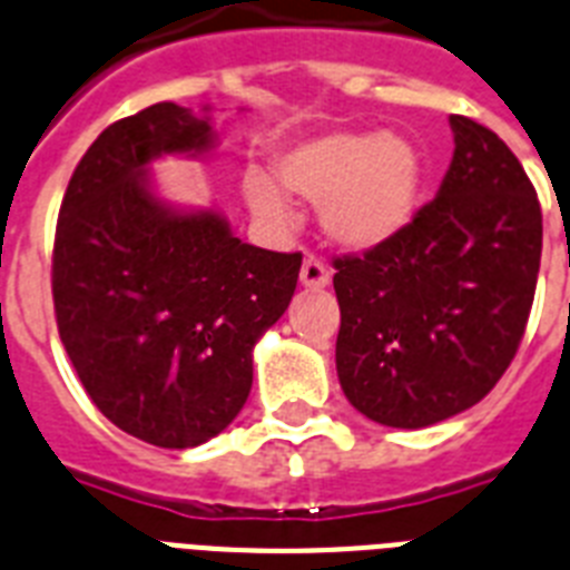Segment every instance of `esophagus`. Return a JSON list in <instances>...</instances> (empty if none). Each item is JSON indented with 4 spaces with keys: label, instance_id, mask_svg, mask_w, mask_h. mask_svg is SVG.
I'll list each match as a JSON object with an SVG mask.
<instances>
[{
    "label": "esophagus",
    "instance_id": "34e87169",
    "mask_svg": "<svg viewBox=\"0 0 570 570\" xmlns=\"http://www.w3.org/2000/svg\"><path fill=\"white\" fill-rule=\"evenodd\" d=\"M301 284L307 289H324L330 284V269L322 257L307 255L304 257V266H301Z\"/></svg>",
    "mask_w": 570,
    "mask_h": 570
}]
</instances>
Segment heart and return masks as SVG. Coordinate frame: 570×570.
I'll return each instance as SVG.
<instances>
[{"label": "heart", "mask_w": 570, "mask_h": 570, "mask_svg": "<svg viewBox=\"0 0 570 570\" xmlns=\"http://www.w3.org/2000/svg\"><path fill=\"white\" fill-rule=\"evenodd\" d=\"M277 179L295 196L318 203L324 232L347 248H376L403 234L414 219L423 185V159L409 138L394 132H324L284 147ZM248 208L269 226H286L293 208L269 174L252 167L243 179Z\"/></svg>", "instance_id": "heart-1"}]
</instances>
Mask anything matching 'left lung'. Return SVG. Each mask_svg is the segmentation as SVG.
<instances>
[{
    "instance_id": "obj_1",
    "label": "left lung",
    "mask_w": 570,
    "mask_h": 570,
    "mask_svg": "<svg viewBox=\"0 0 570 570\" xmlns=\"http://www.w3.org/2000/svg\"><path fill=\"white\" fill-rule=\"evenodd\" d=\"M455 156L403 234L333 261L344 396L423 429L481 403L513 362L542 261V208L513 150L452 115Z\"/></svg>"
}]
</instances>
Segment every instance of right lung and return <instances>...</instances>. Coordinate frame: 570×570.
Wrapping results in <instances>:
<instances>
[{
	"mask_svg": "<svg viewBox=\"0 0 570 570\" xmlns=\"http://www.w3.org/2000/svg\"><path fill=\"white\" fill-rule=\"evenodd\" d=\"M212 147L208 115L153 104L95 138L57 217L60 342L100 414L161 449L199 446L240 414L252 347L301 272V252L248 246L217 212H176L153 194V159Z\"/></svg>",
	"mask_w": 570,
	"mask_h": 570,
	"instance_id": "right-lung-1",
	"label": "right lung"
}]
</instances>
